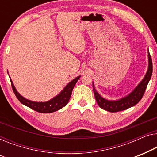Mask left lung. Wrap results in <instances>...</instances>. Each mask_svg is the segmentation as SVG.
Returning a JSON list of instances; mask_svg holds the SVG:
<instances>
[{
	"label": "left lung",
	"mask_w": 157,
	"mask_h": 157,
	"mask_svg": "<svg viewBox=\"0 0 157 157\" xmlns=\"http://www.w3.org/2000/svg\"><path fill=\"white\" fill-rule=\"evenodd\" d=\"M148 58H149V60H148L149 65H148V70L144 78L141 81V82L136 86L135 89L131 93L128 94L127 97H124V98L116 101L105 100V98L101 97L100 94L96 91L94 83H92L94 97H95L96 101L98 105L100 106V107L105 110H107L108 112H117L133 107V106L136 105L141 100V99L142 98L143 95H144L146 88H147V86L148 83H149L150 79H151L152 75V60L149 52H148Z\"/></svg>",
	"instance_id": "1"
}]
</instances>
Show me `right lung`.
<instances>
[{
	"instance_id": "add662e5",
	"label": "right lung",
	"mask_w": 157,
	"mask_h": 157,
	"mask_svg": "<svg viewBox=\"0 0 157 157\" xmlns=\"http://www.w3.org/2000/svg\"><path fill=\"white\" fill-rule=\"evenodd\" d=\"M79 78H80V76H78L76 78H75L73 80H72L66 85V87L64 88L60 93L57 94V96L52 98V100L48 101H45V102L33 101L24 98L23 96H21L17 92L10 78V82H11L13 90L14 92L15 96H16L17 100L21 101L23 105L27 106V107H30V109H33L35 111L40 112V113H51V112H54L60 109L61 108L65 107L68 103L70 97H71L72 90H73L75 85V84L77 83Z\"/></svg>"
}]
</instances>
